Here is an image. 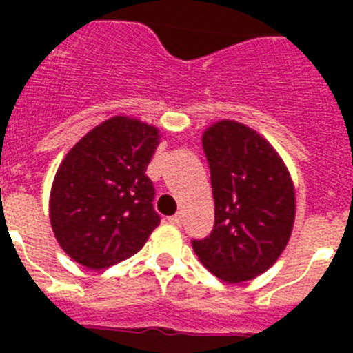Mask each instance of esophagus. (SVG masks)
Listing matches in <instances>:
<instances>
[{
    "mask_svg": "<svg viewBox=\"0 0 353 353\" xmlns=\"http://www.w3.org/2000/svg\"><path fill=\"white\" fill-rule=\"evenodd\" d=\"M168 221H170L171 224H174V226H180L182 224V215L176 214V215H171V217H168Z\"/></svg>",
    "mask_w": 353,
    "mask_h": 353,
    "instance_id": "obj_1",
    "label": "esophagus"
}]
</instances>
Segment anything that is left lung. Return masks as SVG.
Wrapping results in <instances>:
<instances>
[{"label": "left lung", "mask_w": 353, "mask_h": 353, "mask_svg": "<svg viewBox=\"0 0 353 353\" xmlns=\"http://www.w3.org/2000/svg\"><path fill=\"white\" fill-rule=\"evenodd\" d=\"M215 224L192 248L223 281L244 283L281 256L295 223V185L281 155L251 127L217 120L203 130Z\"/></svg>", "instance_id": "1"}]
</instances>
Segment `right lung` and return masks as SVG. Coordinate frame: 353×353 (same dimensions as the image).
<instances>
[{
    "label": "right lung",
    "mask_w": 353,
    "mask_h": 353,
    "mask_svg": "<svg viewBox=\"0 0 353 353\" xmlns=\"http://www.w3.org/2000/svg\"><path fill=\"white\" fill-rule=\"evenodd\" d=\"M161 130L118 114L93 127L68 150L49 196V219L60 248L92 270L139 251L161 223L152 207L146 168Z\"/></svg>",
    "instance_id": "1"
}]
</instances>
